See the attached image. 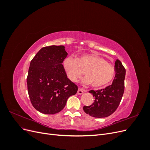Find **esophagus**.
<instances>
[{"label": "esophagus", "mask_w": 150, "mask_h": 150, "mask_svg": "<svg viewBox=\"0 0 150 150\" xmlns=\"http://www.w3.org/2000/svg\"><path fill=\"white\" fill-rule=\"evenodd\" d=\"M84 91H85V89H84L82 88H79L78 90V94H81L83 93Z\"/></svg>", "instance_id": "1"}]
</instances>
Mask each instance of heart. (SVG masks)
<instances>
[{"instance_id": "1", "label": "heart", "mask_w": 150, "mask_h": 150, "mask_svg": "<svg viewBox=\"0 0 150 150\" xmlns=\"http://www.w3.org/2000/svg\"><path fill=\"white\" fill-rule=\"evenodd\" d=\"M64 69L71 81L76 82L84 74V83L93 88H101L110 83L116 73V67L96 54H86L78 58L68 56L64 60Z\"/></svg>"}]
</instances>
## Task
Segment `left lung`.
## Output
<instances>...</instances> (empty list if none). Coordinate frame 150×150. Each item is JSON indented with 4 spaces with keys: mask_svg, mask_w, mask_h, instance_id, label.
Masks as SVG:
<instances>
[{
    "mask_svg": "<svg viewBox=\"0 0 150 150\" xmlns=\"http://www.w3.org/2000/svg\"><path fill=\"white\" fill-rule=\"evenodd\" d=\"M115 67L116 73L111 85L89 91L93 94L94 100L91 105L83 107L86 114L94 117H105L112 115L119 106L125 91L126 69L118 59L115 62Z\"/></svg>",
    "mask_w": 150,
    "mask_h": 150,
    "instance_id": "8db88e82",
    "label": "left lung"
}]
</instances>
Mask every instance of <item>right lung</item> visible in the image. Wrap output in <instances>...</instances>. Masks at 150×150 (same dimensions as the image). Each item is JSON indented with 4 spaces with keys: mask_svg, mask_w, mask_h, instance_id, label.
Listing matches in <instances>:
<instances>
[{
    "mask_svg": "<svg viewBox=\"0 0 150 150\" xmlns=\"http://www.w3.org/2000/svg\"><path fill=\"white\" fill-rule=\"evenodd\" d=\"M67 55L64 46L42 47L32 59L27 78L28 94L34 108L46 115L60 112L78 86L67 78L62 63Z\"/></svg>",
    "mask_w": 150,
    "mask_h": 150,
    "instance_id": "obj_1",
    "label": "right lung"
}]
</instances>
